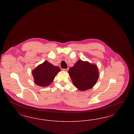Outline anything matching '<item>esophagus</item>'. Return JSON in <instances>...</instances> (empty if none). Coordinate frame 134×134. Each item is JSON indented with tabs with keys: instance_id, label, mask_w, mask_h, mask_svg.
<instances>
[{
	"instance_id": "esophagus-1",
	"label": "esophagus",
	"mask_w": 134,
	"mask_h": 134,
	"mask_svg": "<svg viewBox=\"0 0 134 134\" xmlns=\"http://www.w3.org/2000/svg\"><path fill=\"white\" fill-rule=\"evenodd\" d=\"M68 70H69L68 68H67V69H62V71H65V72H67V71H68Z\"/></svg>"
}]
</instances>
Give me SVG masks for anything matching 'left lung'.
<instances>
[{"label":"left lung","instance_id":"8db88e82","mask_svg":"<svg viewBox=\"0 0 134 134\" xmlns=\"http://www.w3.org/2000/svg\"><path fill=\"white\" fill-rule=\"evenodd\" d=\"M74 85L85 91L91 88L99 77L98 70L95 64L79 60L68 71Z\"/></svg>","mask_w":134,"mask_h":134}]
</instances>
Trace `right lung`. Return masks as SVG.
Instances as JSON below:
<instances>
[{
	"instance_id": "right-lung-1",
	"label": "right lung",
	"mask_w": 134,
	"mask_h": 134,
	"mask_svg": "<svg viewBox=\"0 0 134 134\" xmlns=\"http://www.w3.org/2000/svg\"><path fill=\"white\" fill-rule=\"evenodd\" d=\"M60 71L59 67L54 66L46 61L32 71L34 81L40 86H48L54 79L58 73Z\"/></svg>"
}]
</instances>
